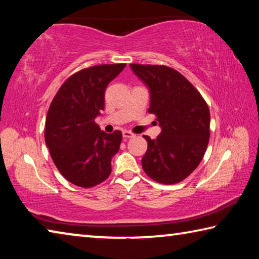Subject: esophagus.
Returning a JSON list of instances; mask_svg holds the SVG:
<instances>
[{
  "label": "esophagus",
  "mask_w": 259,
  "mask_h": 259,
  "mask_svg": "<svg viewBox=\"0 0 259 259\" xmlns=\"http://www.w3.org/2000/svg\"><path fill=\"white\" fill-rule=\"evenodd\" d=\"M133 137H135V134L131 133V131H129V130L123 131V138L124 139H129V138H133Z\"/></svg>",
  "instance_id": "obj_1"
}]
</instances>
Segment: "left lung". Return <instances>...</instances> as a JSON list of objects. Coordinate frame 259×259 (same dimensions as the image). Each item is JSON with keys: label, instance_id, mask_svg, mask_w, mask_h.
Listing matches in <instances>:
<instances>
[{"label": "left lung", "instance_id": "obj_1", "mask_svg": "<svg viewBox=\"0 0 259 259\" xmlns=\"http://www.w3.org/2000/svg\"><path fill=\"white\" fill-rule=\"evenodd\" d=\"M148 87L151 105L162 128L156 139L144 136L148 147L142 159L144 171L153 181L171 185L194 171L207 150L210 112L202 96L181 73L164 65L130 64Z\"/></svg>", "mask_w": 259, "mask_h": 259}]
</instances>
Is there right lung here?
Masks as SVG:
<instances>
[{
    "label": "right lung",
    "mask_w": 259,
    "mask_h": 259,
    "mask_svg": "<svg viewBox=\"0 0 259 259\" xmlns=\"http://www.w3.org/2000/svg\"><path fill=\"white\" fill-rule=\"evenodd\" d=\"M125 64L96 65L69 76L52 99L45 138L51 159L68 182L90 188L106 181L111 160L120 148L122 133L100 131L96 116L105 107L108 83Z\"/></svg>",
    "instance_id": "right-lung-1"
}]
</instances>
